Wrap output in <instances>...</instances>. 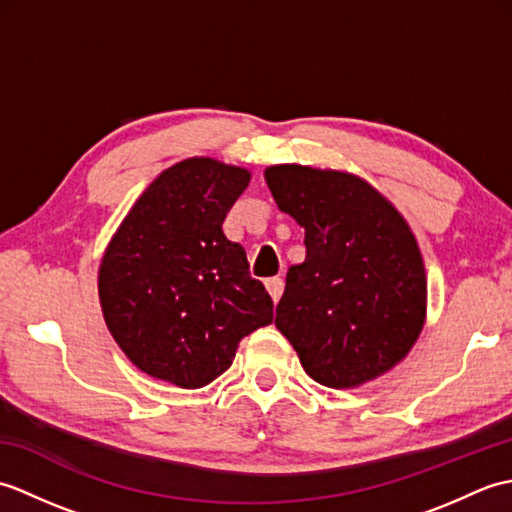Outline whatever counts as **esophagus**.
Instances as JSON below:
<instances>
[{"label":"esophagus","mask_w":512,"mask_h":512,"mask_svg":"<svg viewBox=\"0 0 512 512\" xmlns=\"http://www.w3.org/2000/svg\"><path fill=\"white\" fill-rule=\"evenodd\" d=\"M266 288L270 292V297H273V301L277 303L279 297H281V292H284V279H281V277H270V279H266Z\"/></svg>","instance_id":"esophagus-1"}]
</instances>
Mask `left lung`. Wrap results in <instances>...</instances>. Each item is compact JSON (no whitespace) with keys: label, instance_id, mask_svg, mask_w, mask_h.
Returning a JSON list of instances; mask_svg holds the SVG:
<instances>
[{"label":"left lung","instance_id":"obj_1","mask_svg":"<svg viewBox=\"0 0 512 512\" xmlns=\"http://www.w3.org/2000/svg\"><path fill=\"white\" fill-rule=\"evenodd\" d=\"M264 178L279 211L306 231V259L288 268L277 330L325 387L383 376L427 319V273L407 220L354 173L273 165Z\"/></svg>","mask_w":512,"mask_h":512}]
</instances>
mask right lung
I'll use <instances>...</instances> for the list:
<instances>
[{
    "label": "right lung",
    "mask_w": 512,
    "mask_h": 512,
    "mask_svg": "<svg viewBox=\"0 0 512 512\" xmlns=\"http://www.w3.org/2000/svg\"><path fill=\"white\" fill-rule=\"evenodd\" d=\"M250 182L206 156L165 169L105 248L99 299L107 330L140 372L182 389L213 383L239 341L273 323V299L228 242L226 213Z\"/></svg>",
    "instance_id": "right-lung-1"
}]
</instances>
